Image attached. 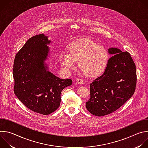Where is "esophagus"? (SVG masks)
<instances>
[{
    "label": "esophagus",
    "instance_id": "34e87169",
    "mask_svg": "<svg viewBox=\"0 0 148 148\" xmlns=\"http://www.w3.org/2000/svg\"><path fill=\"white\" fill-rule=\"evenodd\" d=\"M76 82L77 83V84H82L83 83H84V81H83V80H82L81 79H76Z\"/></svg>",
    "mask_w": 148,
    "mask_h": 148
}]
</instances>
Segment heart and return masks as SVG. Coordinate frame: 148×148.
Returning a JSON list of instances; mask_svg holds the SVG:
<instances>
[{
    "label": "heart",
    "mask_w": 148,
    "mask_h": 148,
    "mask_svg": "<svg viewBox=\"0 0 148 148\" xmlns=\"http://www.w3.org/2000/svg\"><path fill=\"white\" fill-rule=\"evenodd\" d=\"M69 54L61 53L60 62L66 71L74 68L76 62L86 76L95 77L105 70L109 60L108 51L89 38L75 41L68 47Z\"/></svg>",
    "instance_id": "b5f03b06"
}]
</instances>
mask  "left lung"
<instances>
[{"mask_svg":"<svg viewBox=\"0 0 148 148\" xmlns=\"http://www.w3.org/2000/svg\"><path fill=\"white\" fill-rule=\"evenodd\" d=\"M111 57L103 74L90 84V98L86 108L92 115H108L127 101L136 86V67L131 54L117 48H110Z\"/></svg>","mask_w":148,"mask_h":148,"instance_id":"1","label":"left lung"}]
</instances>
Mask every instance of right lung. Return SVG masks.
Listing matches in <instances>:
<instances>
[{
	"instance_id": "right-lung-1",
	"label": "right lung",
	"mask_w": 148,
	"mask_h": 148,
	"mask_svg": "<svg viewBox=\"0 0 148 148\" xmlns=\"http://www.w3.org/2000/svg\"><path fill=\"white\" fill-rule=\"evenodd\" d=\"M40 34L30 38L16 54L13 64L14 93L31 111L43 115L54 112L60 106L61 92L71 86V79H60L45 65L50 43Z\"/></svg>"
}]
</instances>
